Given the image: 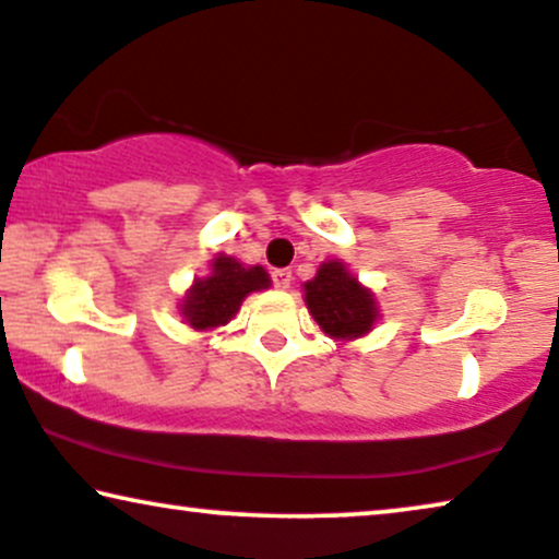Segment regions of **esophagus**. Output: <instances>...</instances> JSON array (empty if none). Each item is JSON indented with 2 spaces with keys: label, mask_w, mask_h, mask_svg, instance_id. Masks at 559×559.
Masks as SVG:
<instances>
[{
  "label": "esophagus",
  "mask_w": 559,
  "mask_h": 559,
  "mask_svg": "<svg viewBox=\"0 0 559 559\" xmlns=\"http://www.w3.org/2000/svg\"><path fill=\"white\" fill-rule=\"evenodd\" d=\"M292 281L294 275L288 267H278V271H273V286L278 288V292H286V288H292Z\"/></svg>",
  "instance_id": "esophagus-1"
}]
</instances>
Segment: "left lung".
I'll list each match as a JSON object with an SVG mask.
<instances>
[{
  "label": "left lung",
  "instance_id": "8db88e82",
  "mask_svg": "<svg viewBox=\"0 0 559 559\" xmlns=\"http://www.w3.org/2000/svg\"><path fill=\"white\" fill-rule=\"evenodd\" d=\"M304 301L314 322L326 337L349 342L366 337L381 319L373 288L332 258L317 267V275L304 284Z\"/></svg>",
  "mask_w": 559,
  "mask_h": 559
}]
</instances>
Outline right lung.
<instances>
[{
  "label": "right lung",
  "instance_id": "right-lung-1",
  "mask_svg": "<svg viewBox=\"0 0 559 559\" xmlns=\"http://www.w3.org/2000/svg\"><path fill=\"white\" fill-rule=\"evenodd\" d=\"M271 286V275L263 265H245L233 255L217 252L210 260V273L193 278L181 299L183 324L197 332H212L235 319L242 301L252 292Z\"/></svg>",
  "mask_w": 559,
  "mask_h": 559
}]
</instances>
